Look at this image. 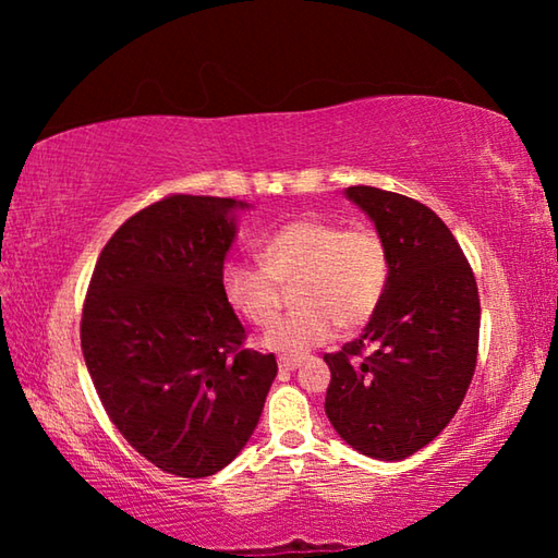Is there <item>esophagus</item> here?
<instances>
[{
	"mask_svg": "<svg viewBox=\"0 0 558 558\" xmlns=\"http://www.w3.org/2000/svg\"><path fill=\"white\" fill-rule=\"evenodd\" d=\"M278 366L282 372H295L300 366V359L298 356H280L278 359Z\"/></svg>",
	"mask_w": 558,
	"mask_h": 558,
	"instance_id": "obj_1",
	"label": "esophagus"
}]
</instances>
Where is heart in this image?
<instances>
[{"label": "heart", "mask_w": 558, "mask_h": 558, "mask_svg": "<svg viewBox=\"0 0 558 558\" xmlns=\"http://www.w3.org/2000/svg\"><path fill=\"white\" fill-rule=\"evenodd\" d=\"M260 266L226 260L221 295L235 315L266 327L280 310V288L292 278L295 307L272 325L263 344L302 354L327 342L337 327L354 329L381 305L389 286V251L369 226L342 229L323 216L288 221L258 243Z\"/></svg>", "instance_id": "heart-1"}]
</instances>
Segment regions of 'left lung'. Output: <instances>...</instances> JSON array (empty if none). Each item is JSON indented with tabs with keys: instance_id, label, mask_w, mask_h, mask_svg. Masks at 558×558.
Segmentation results:
<instances>
[{
	"instance_id": "8db88e82",
	"label": "left lung",
	"mask_w": 558,
	"mask_h": 558,
	"mask_svg": "<svg viewBox=\"0 0 558 558\" xmlns=\"http://www.w3.org/2000/svg\"><path fill=\"white\" fill-rule=\"evenodd\" d=\"M389 251V286L354 342L325 354V413L347 446L403 460L448 426L475 374L480 295L456 235L426 204L349 186ZM366 345L373 352H361Z\"/></svg>"
}]
</instances>
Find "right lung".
<instances>
[{"mask_svg":"<svg viewBox=\"0 0 558 558\" xmlns=\"http://www.w3.org/2000/svg\"><path fill=\"white\" fill-rule=\"evenodd\" d=\"M245 202L174 194L120 226L93 270L81 347L110 421L140 456L209 477L245 448L278 374L243 347L221 268Z\"/></svg>","mask_w":558,"mask_h":558,"instance_id":"1","label":"right lung"}]
</instances>
